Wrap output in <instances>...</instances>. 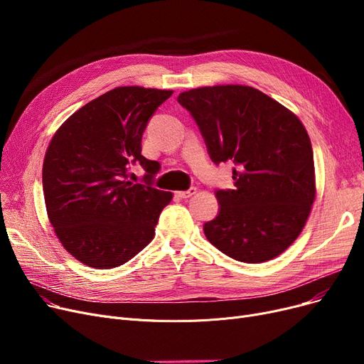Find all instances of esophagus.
<instances>
[{
  "label": "esophagus",
  "mask_w": 364,
  "mask_h": 364,
  "mask_svg": "<svg viewBox=\"0 0 364 364\" xmlns=\"http://www.w3.org/2000/svg\"><path fill=\"white\" fill-rule=\"evenodd\" d=\"M195 193H196V188H195V187L188 188V190H181V192H176V195H177L178 198H181V199H187V198H190V196H193Z\"/></svg>",
  "instance_id": "1"
}]
</instances>
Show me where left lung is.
<instances>
[{
  "instance_id": "obj_1",
  "label": "left lung",
  "mask_w": 364,
  "mask_h": 364,
  "mask_svg": "<svg viewBox=\"0 0 364 364\" xmlns=\"http://www.w3.org/2000/svg\"><path fill=\"white\" fill-rule=\"evenodd\" d=\"M215 164L233 161L235 190H218L220 213L206 239L230 258L258 264L284 252L301 235L316 199L309 132L296 114L247 85L183 91Z\"/></svg>"
}]
</instances>
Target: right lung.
<instances>
[{"mask_svg": "<svg viewBox=\"0 0 364 364\" xmlns=\"http://www.w3.org/2000/svg\"><path fill=\"white\" fill-rule=\"evenodd\" d=\"M172 90L113 88L91 100L54 132L43 165L48 220L65 250L92 269L107 270L136 257L155 237L171 192L128 181V165L156 174L141 155L149 118Z\"/></svg>", "mask_w": 364, "mask_h": 364, "instance_id": "add662e5", "label": "right lung"}]
</instances>
